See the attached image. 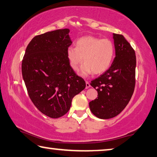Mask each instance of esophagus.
<instances>
[{
    "label": "esophagus",
    "mask_w": 157,
    "mask_h": 157,
    "mask_svg": "<svg viewBox=\"0 0 157 157\" xmlns=\"http://www.w3.org/2000/svg\"><path fill=\"white\" fill-rule=\"evenodd\" d=\"M90 84H89V82L88 81H86V89H88L90 87Z\"/></svg>",
    "instance_id": "obj_1"
}]
</instances>
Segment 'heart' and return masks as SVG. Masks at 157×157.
Here are the masks:
<instances>
[{"instance_id": "obj_1", "label": "heart", "mask_w": 157, "mask_h": 157, "mask_svg": "<svg viewBox=\"0 0 157 157\" xmlns=\"http://www.w3.org/2000/svg\"><path fill=\"white\" fill-rule=\"evenodd\" d=\"M70 66L78 71L80 64V75L87 76L94 73H104L110 66L114 56V46L109 39H101L94 36H84L76 43V47L71 46L67 49Z\"/></svg>"}]
</instances>
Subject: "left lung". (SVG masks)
<instances>
[{"label": "left lung", "instance_id": "8db88e82", "mask_svg": "<svg viewBox=\"0 0 157 157\" xmlns=\"http://www.w3.org/2000/svg\"><path fill=\"white\" fill-rule=\"evenodd\" d=\"M115 57L108 71L91 81L98 98L89 103L91 113L100 119L114 117L127 105L136 84V57L122 35L113 33Z\"/></svg>", "mask_w": 157, "mask_h": 157}]
</instances>
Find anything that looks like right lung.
<instances>
[{
  "label": "right lung",
  "instance_id": "obj_1",
  "mask_svg": "<svg viewBox=\"0 0 157 157\" xmlns=\"http://www.w3.org/2000/svg\"><path fill=\"white\" fill-rule=\"evenodd\" d=\"M69 32L68 29H59L35 36L22 60V76L30 98L38 110L51 118L68 113L73 97L86 86L70 66Z\"/></svg>",
  "mask_w": 157,
  "mask_h": 157
}]
</instances>
